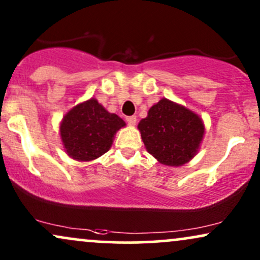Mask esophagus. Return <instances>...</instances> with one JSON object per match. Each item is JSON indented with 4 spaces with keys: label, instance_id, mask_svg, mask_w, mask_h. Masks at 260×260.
<instances>
[{
    "label": "esophagus",
    "instance_id": "34e87169",
    "mask_svg": "<svg viewBox=\"0 0 260 260\" xmlns=\"http://www.w3.org/2000/svg\"><path fill=\"white\" fill-rule=\"evenodd\" d=\"M136 117L135 115H131V117H126V121H127V124L129 125H131V126H134V125L136 124Z\"/></svg>",
    "mask_w": 260,
    "mask_h": 260
}]
</instances>
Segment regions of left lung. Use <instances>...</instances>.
I'll list each match as a JSON object with an SVG mask.
<instances>
[{
    "mask_svg": "<svg viewBox=\"0 0 260 260\" xmlns=\"http://www.w3.org/2000/svg\"><path fill=\"white\" fill-rule=\"evenodd\" d=\"M137 129L148 153L168 167H181L194 158L206 133L197 113L168 99L152 106Z\"/></svg>",
    "mask_w": 260,
    "mask_h": 260,
    "instance_id": "obj_1",
    "label": "left lung"
}]
</instances>
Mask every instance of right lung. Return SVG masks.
<instances>
[{"mask_svg": "<svg viewBox=\"0 0 260 260\" xmlns=\"http://www.w3.org/2000/svg\"><path fill=\"white\" fill-rule=\"evenodd\" d=\"M125 121L109 113L96 99L78 103L66 113L59 124L63 148L72 159L91 161L109 151Z\"/></svg>", "mask_w": 260, "mask_h": 260, "instance_id": "right-lung-1", "label": "right lung"}]
</instances>
